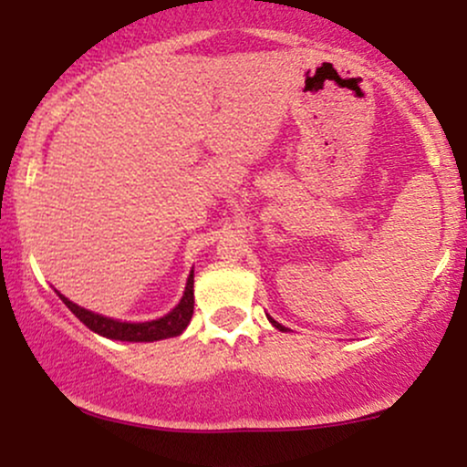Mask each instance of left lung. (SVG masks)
Wrapping results in <instances>:
<instances>
[{"label": "left lung", "instance_id": "left-lung-1", "mask_svg": "<svg viewBox=\"0 0 467 467\" xmlns=\"http://www.w3.org/2000/svg\"><path fill=\"white\" fill-rule=\"evenodd\" d=\"M267 320H270V323H272V325H275L278 331H289V329H287V327H283L281 323H276V320H275V318H272V316H267Z\"/></svg>", "mask_w": 467, "mask_h": 467}]
</instances>
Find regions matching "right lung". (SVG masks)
<instances>
[{
    "mask_svg": "<svg viewBox=\"0 0 467 467\" xmlns=\"http://www.w3.org/2000/svg\"><path fill=\"white\" fill-rule=\"evenodd\" d=\"M58 298L67 305L72 312L85 327L94 331V334L109 337V340H122V342H155L166 340V337L180 336L186 329L192 318V305H195V294H192V270L189 278H186L184 294H182L180 303L171 309L169 314L160 316L155 320H144V323H131V320H118L109 318V316L89 312V309L80 307V305L72 303L69 298L57 292Z\"/></svg>",
    "mask_w": 467,
    "mask_h": 467,
    "instance_id": "1",
    "label": "right lung"
}]
</instances>
